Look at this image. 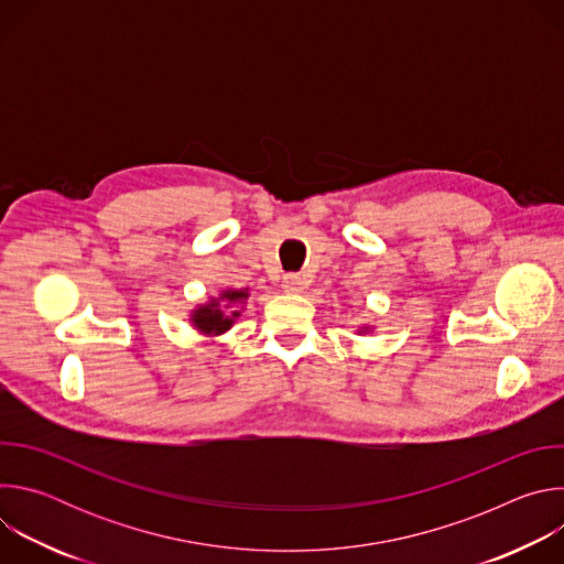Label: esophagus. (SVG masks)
Returning a JSON list of instances; mask_svg holds the SVG:
<instances>
[{"mask_svg": "<svg viewBox=\"0 0 564 564\" xmlns=\"http://www.w3.org/2000/svg\"><path fill=\"white\" fill-rule=\"evenodd\" d=\"M283 288H285L288 292H303L305 279H303L301 274H285V276H283Z\"/></svg>", "mask_w": 564, "mask_h": 564, "instance_id": "esophagus-1", "label": "esophagus"}]
</instances>
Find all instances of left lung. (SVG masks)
Here are the masks:
<instances>
[{
	"instance_id": "8db88e82",
	"label": "left lung",
	"mask_w": 564,
	"mask_h": 564,
	"mask_svg": "<svg viewBox=\"0 0 564 564\" xmlns=\"http://www.w3.org/2000/svg\"><path fill=\"white\" fill-rule=\"evenodd\" d=\"M359 333H368V328H361V330H359Z\"/></svg>"
}]
</instances>
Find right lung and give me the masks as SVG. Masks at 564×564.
Returning <instances> with one entry per match:
<instances>
[{"label":"right lung","mask_w":564,"mask_h":564,"mask_svg":"<svg viewBox=\"0 0 564 564\" xmlns=\"http://www.w3.org/2000/svg\"><path fill=\"white\" fill-rule=\"evenodd\" d=\"M248 290H223L218 299H212L205 305H198L192 312V324L203 335H223L227 333L234 321L240 316L238 305H243L248 299Z\"/></svg>","instance_id":"add662e5"}]
</instances>
